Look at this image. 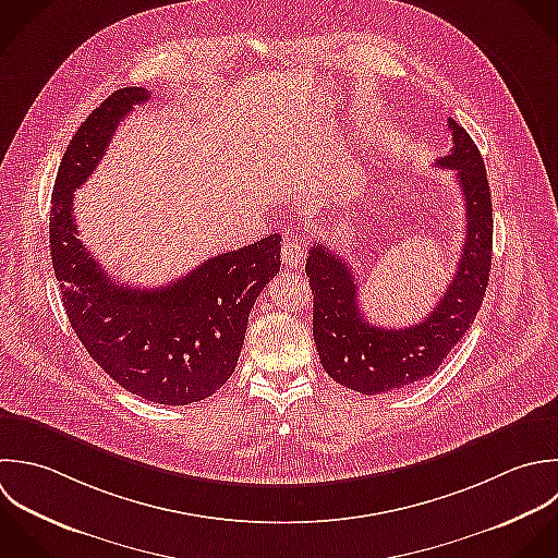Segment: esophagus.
I'll use <instances>...</instances> for the list:
<instances>
[{
	"label": "esophagus",
	"instance_id": "1",
	"mask_svg": "<svg viewBox=\"0 0 558 558\" xmlns=\"http://www.w3.org/2000/svg\"><path fill=\"white\" fill-rule=\"evenodd\" d=\"M306 258V250L302 245V241L298 239H287L282 245V263L287 267H300Z\"/></svg>",
	"mask_w": 558,
	"mask_h": 558
}]
</instances>
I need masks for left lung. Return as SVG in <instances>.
Returning a JSON list of instances; mask_svg holds the SVG:
<instances>
[{
  "label": "left lung",
  "instance_id": "8db88e82",
  "mask_svg": "<svg viewBox=\"0 0 558 558\" xmlns=\"http://www.w3.org/2000/svg\"><path fill=\"white\" fill-rule=\"evenodd\" d=\"M452 151L435 165L454 169L465 197V243L437 306L415 326L380 328L359 306L350 265L324 243L306 258L313 291V337L326 374L363 396L387 393L433 376L474 324L492 269L494 210L485 160L472 136L448 119Z\"/></svg>",
  "mask_w": 558,
  "mask_h": 558
}]
</instances>
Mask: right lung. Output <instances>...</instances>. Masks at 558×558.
Masks as SVG:
<instances>
[{"mask_svg":"<svg viewBox=\"0 0 558 558\" xmlns=\"http://www.w3.org/2000/svg\"><path fill=\"white\" fill-rule=\"evenodd\" d=\"M147 99V88H119L73 134L51 191L49 247L69 324L90 359L141 400L184 407L234 374L250 311L280 271V234L217 254L165 287L132 289L108 278L77 239L73 191L119 121Z\"/></svg>","mask_w":558,"mask_h":558,"instance_id":"right-lung-1","label":"right lung"}]
</instances>
